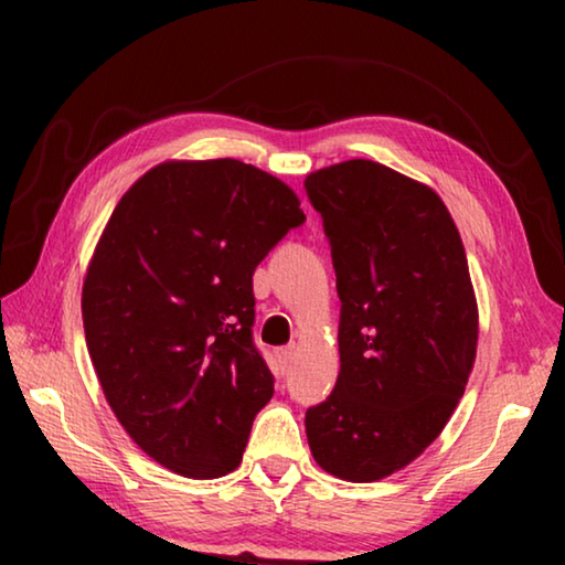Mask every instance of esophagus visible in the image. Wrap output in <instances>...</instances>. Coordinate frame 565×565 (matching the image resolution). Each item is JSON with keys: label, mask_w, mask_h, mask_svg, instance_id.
Segmentation results:
<instances>
[{"label": "esophagus", "mask_w": 565, "mask_h": 565, "mask_svg": "<svg viewBox=\"0 0 565 565\" xmlns=\"http://www.w3.org/2000/svg\"><path fill=\"white\" fill-rule=\"evenodd\" d=\"M276 361H279L281 374H286V371H289V366H291V361H294V347H286V349L276 351Z\"/></svg>", "instance_id": "esophagus-1"}]
</instances>
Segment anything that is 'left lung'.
<instances>
[{
	"instance_id": "obj_1",
	"label": "left lung",
	"mask_w": 565,
	"mask_h": 565,
	"mask_svg": "<svg viewBox=\"0 0 565 565\" xmlns=\"http://www.w3.org/2000/svg\"><path fill=\"white\" fill-rule=\"evenodd\" d=\"M341 299V371L306 411L323 471L381 481L431 446L471 376L478 303L461 234L441 196L379 161L313 171Z\"/></svg>"
}]
</instances>
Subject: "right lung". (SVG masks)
I'll return each instance as SVG.
<instances>
[{"mask_svg":"<svg viewBox=\"0 0 565 565\" xmlns=\"http://www.w3.org/2000/svg\"><path fill=\"white\" fill-rule=\"evenodd\" d=\"M281 179L236 159L164 161L119 199L82 286L107 404L141 451L186 478L242 463L274 376L252 341L254 269L303 224Z\"/></svg>","mask_w":565,"mask_h":565,"instance_id":"obj_1","label":"right lung"}]
</instances>
